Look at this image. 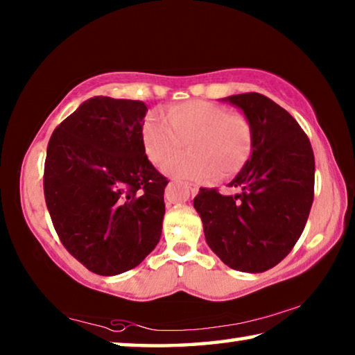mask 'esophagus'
Segmentation results:
<instances>
[{
  "label": "esophagus",
  "mask_w": 355,
  "mask_h": 355,
  "mask_svg": "<svg viewBox=\"0 0 355 355\" xmlns=\"http://www.w3.org/2000/svg\"><path fill=\"white\" fill-rule=\"evenodd\" d=\"M183 184H184V188L191 192V194H197V192H199V186L197 184H192V183H183Z\"/></svg>",
  "instance_id": "obj_1"
}]
</instances>
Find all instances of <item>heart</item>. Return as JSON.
<instances>
[{
  "mask_svg": "<svg viewBox=\"0 0 355 355\" xmlns=\"http://www.w3.org/2000/svg\"><path fill=\"white\" fill-rule=\"evenodd\" d=\"M142 142L156 166L164 164L186 142L189 152L169 161L166 173L208 182L218 175L235 177L250 158L254 136L243 114L211 101L191 100L169 107L167 120L148 114L142 123Z\"/></svg>",
  "mask_w": 355,
  "mask_h": 355,
  "instance_id": "1",
  "label": "heart"
}]
</instances>
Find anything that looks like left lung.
Segmentation results:
<instances>
[{"instance_id": "8db88e82", "label": "left lung", "mask_w": 355, "mask_h": 355, "mask_svg": "<svg viewBox=\"0 0 355 355\" xmlns=\"http://www.w3.org/2000/svg\"><path fill=\"white\" fill-rule=\"evenodd\" d=\"M222 101L250 122V158L228 186L235 196L200 188L194 199L207 244L228 268L264 272L290 254L307 224L315 189V156L290 112L261 94Z\"/></svg>"}]
</instances>
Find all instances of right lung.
<instances>
[{
	"mask_svg": "<svg viewBox=\"0 0 355 355\" xmlns=\"http://www.w3.org/2000/svg\"><path fill=\"white\" fill-rule=\"evenodd\" d=\"M147 105L94 97L53 131L44 192L53 225L89 271L117 275L159 243L167 180L142 142Z\"/></svg>",
	"mask_w": 355,
	"mask_h": 355,
	"instance_id": "obj_1",
	"label": "right lung"
}]
</instances>
